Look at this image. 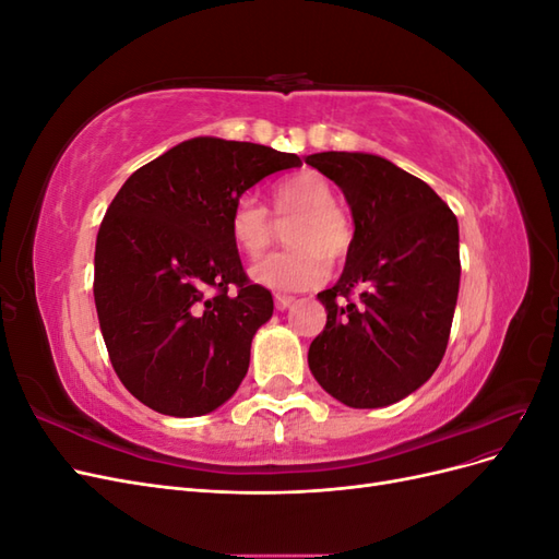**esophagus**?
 <instances>
[{"label": "esophagus", "instance_id": "esophagus-1", "mask_svg": "<svg viewBox=\"0 0 559 559\" xmlns=\"http://www.w3.org/2000/svg\"><path fill=\"white\" fill-rule=\"evenodd\" d=\"M296 302V298L294 296H282V294H277L275 296V308L280 310V312H284V310H289L292 306Z\"/></svg>", "mask_w": 559, "mask_h": 559}]
</instances>
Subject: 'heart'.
<instances>
[{
	"mask_svg": "<svg viewBox=\"0 0 559 559\" xmlns=\"http://www.w3.org/2000/svg\"><path fill=\"white\" fill-rule=\"evenodd\" d=\"M275 218L296 222L286 230L294 249L280 251L251 267V280L280 294L314 289L329 277V259L343 261L354 240L352 222L337 207V193L326 177L312 170L298 173L275 183ZM230 240L247 259H259L273 242L275 226L257 200L245 195L235 202L228 218Z\"/></svg>",
	"mask_w": 559,
	"mask_h": 559,
	"instance_id": "heart-1",
	"label": "heart"
}]
</instances>
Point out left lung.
I'll list each match as a JSON object with an SVG mask.
<instances>
[{
	"label": "left lung",
	"mask_w": 559,
	"mask_h": 559,
	"mask_svg": "<svg viewBox=\"0 0 559 559\" xmlns=\"http://www.w3.org/2000/svg\"><path fill=\"white\" fill-rule=\"evenodd\" d=\"M341 186L354 240L341 280L317 294L326 326L308 352L314 380L349 408H382L441 364L460 294V226L429 183L373 154L306 158Z\"/></svg>",
	"instance_id": "left-lung-1"
}]
</instances>
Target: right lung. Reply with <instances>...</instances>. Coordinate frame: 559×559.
Returning <instances> with one entry per match:
<instances>
[{
  "mask_svg": "<svg viewBox=\"0 0 559 559\" xmlns=\"http://www.w3.org/2000/svg\"><path fill=\"white\" fill-rule=\"evenodd\" d=\"M298 165L263 144L195 138L132 173L111 200L95 242V308L118 380L151 411L207 415L240 386L273 296L245 273L230 210Z\"/></svg>",
  "mask_w": 559,
  "mask_h": 559,
  "instance_id": "add662e5",
  "label": "right lung"
}]
</instances>
